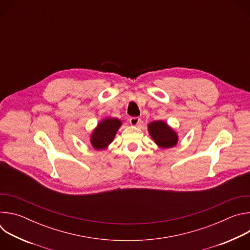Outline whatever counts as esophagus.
I'll list each match as a JSON object with an SVG mask.
<instances>
[{
    "label": "esophagus",
    "instance_id": "34e87169",
    "mask_svg": "<svg viewBox=\"0 0 250 250\" xmlns=\"http://www.w3.org/2000/svg\"><path fill=\"white\" fill-rule=\"evenodd\" d=\"M139 123H140V119H139V118H130V119H129V124H130L131 125H133V126L138 125Z\"/></svg>",
    "mask_w": 250,
    "mask_h": 250
}]
</instances>
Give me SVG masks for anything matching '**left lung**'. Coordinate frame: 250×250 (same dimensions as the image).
<instances>
[{
	"label": "left lung",
	"instance_id": "1",
	"mask_svg": "<svg viewBox=\"0 0 250 250\" xmlns=\"http://www.w3.org/2000/svg\"><path fill=\"white\" fill-rule=\"evenodd\" d=\"M148 133L159 148H172L178 144V133L166 122L159 120L148 124Z\"/></svg>",
	"mask_w": 250,
	"mask_h": 250
}]
</instances>
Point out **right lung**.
Here are the masks:
<instances>
[{
    "label": "right lung",
    "instance_id": "1",
    "mask_svg": "<svg viewBox=\"0 0 250 250\" xmlns=\"http://www.w3.org/2000/svg\"><path fill=\"white\" fill-rule=\"evenodd\" d=\"M123 123L117 118H104L90 134V144L96 150L108 148L115 139V136L122 126Z\"/></svg>",
    "mask_w": 250,
    "mask_h": 250
}]
</instances>
